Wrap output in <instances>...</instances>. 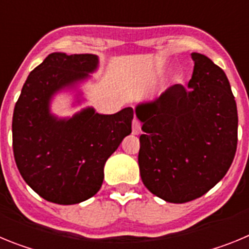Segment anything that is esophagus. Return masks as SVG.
Segmentation results:
<instances>
[{
	"instance_id": "34e87169",
	"label": "esophagus",
	"mask_w": 249,
	"mask_h": 249,
	"mask_svg": "<svg viewBox=\"0 0 249 249\" xmlns=\"http://www.w3.org/2000/svg\"><path fill=\"white\" fill-rule=\"evenodd\" d=\"M141 132V122L137 118H133V122H132V133L133 135H138Z\"/></svg>"
}]
</instances>
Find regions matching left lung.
Returning <instances> with one entry per match:
<instances>
[{"mask_svg": "<svg viewBox=\"0 0 249 249\" xmlns=\"http://www.w3.org/2000/svg\"><path fill=\"white\" fill-rule=\"evenodd\" d=\"M188 87L175 85L155 102L137 106L143 123L138 164L142 182L160 198H198L226 176L236 155L238 114L228 78L201 53Z\"/></svg>", "mask_w": 249, "mask_h": 249, "instance_id": "obj_1", "label": "left lung"}]
</instances>
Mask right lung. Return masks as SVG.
I'll list each match as a JSON object with an SVG mask.
<instances>
[{"mask_svg": "<svg viewBox=\"0 0 249 249\" xmlns=\"http://www.w3.org/2000/svg\"><path fill=\"white\" fill-rule=\"evenodd\" d=\"M97 63L94 54H48L28 74L15 106L12 147L17 168L48 202L74 204L96 195L106 160L132 131L131 107L114 114L87 108L70 120L50 113L52 94L86 78Z\"/></svg>", "mask_w": 249, "mask_h": 249, "instance_id": "1", "label": "right lung"}]
</instances>
